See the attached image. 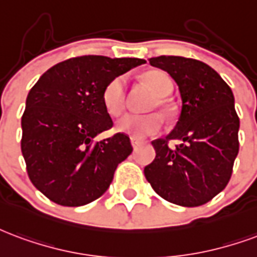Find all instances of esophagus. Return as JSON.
<instances>
[{
    "label": "esophagus",
    "instance_id": "34e87169",
    "mask_svg": "<svg viewBox=\"0 0 257 257\" xmlns=\"http://www.w3.org/2000/svg\"><path fill=\"white\" fill-rule=\"evenodd\" d=\"M131 143H132V147H134L135 150H136V148H138L139 146H140V144H142V142H140V140H138V139L131 138Z\"/></svg>",
    "mask_w": 257,
    "mask_h": 257
}]
</instances>
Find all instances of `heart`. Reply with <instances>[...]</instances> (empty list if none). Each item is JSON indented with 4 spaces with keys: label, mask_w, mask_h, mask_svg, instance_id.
Here are the masks:
<instances>
[{
    "label": "heart",
    "mask_w": 257,
    "mask_h": 257,
    "mask_svg": "<svg viewBox=\"0 0 257 257\" xmlns=\"http://www.w3.org/2000/svg\"><path fill=\"white\" fill-rule=\"evenodd\" d=\"M144 83L155 94V98L150 102L147 110L158 107L163 114L169 113L170 107L165 99V96L173 90L169 76L159 70H153L144 76ZM102 100L106 111L111 117H118L126 106V79L123 76H117L110 80L103 88ZM162 117L158 113L126 114L117 122V131L135 139H144L157 135L162 129Z\"/></svg>",
    "instance_id": "heart-1"
}]
</instances>
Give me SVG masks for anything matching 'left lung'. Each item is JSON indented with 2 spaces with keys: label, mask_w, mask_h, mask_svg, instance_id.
<instances>
[{
  "label": "left lung",
  "mask_w": 257,
  "mask_h": 257,
  "mask_svg": "<svg viewBox=\"0 0 257 257\" xmlns=\"http://www.w3.org/2000/svg\"><path fill=\"white\" fill-rule=\"evenodd\" d=\"M150 64L176 81L182 107L170 135L153 142L157 155L144 176L165 200L184 207L206 204L227 185L240 148L233 92L201 61L159 56ZM172 140L180 144L170 148Z\"/></svg>",
  "instance_id": "left-lung-1"
}]
</instances>
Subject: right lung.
<instances>
[{"mask_svg": "<svg viewBox=\"0 0 257 257\" xmlns=\"http://www.w3.org/2000/svg\"><path fill=\"white\" fill-rule=\"evenodd\" d=\"M146 61L83 56L46 70L28 92L22 153L34 187L60 206L79 207L107 191L118 163L132 153L129 136L95 142L113 126L102 92L114 77Z\"/></svg>", "mask_w": 257, "mask_h": 257, "instance_id": "add662e5", "label": "right lung"}]
</instances>
